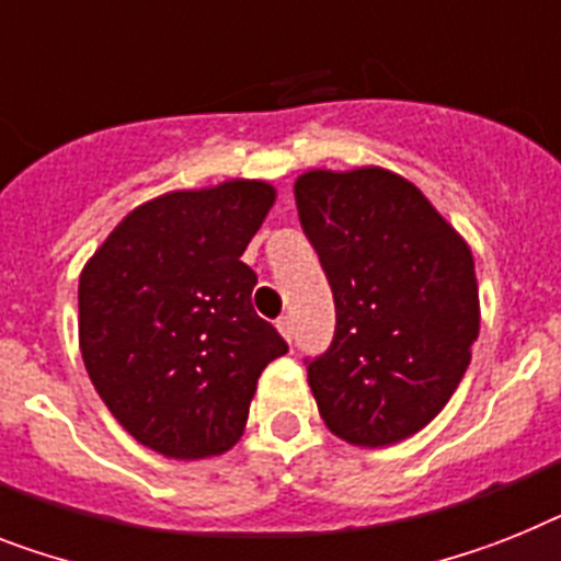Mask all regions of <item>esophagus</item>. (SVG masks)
<instances>
[{"label": "esophagus", "mask_w": 561, "mask_h": 561, "mask_svg": "<svg viewBox=\"0 0 561 561\" xmlns=\"http://www.w3.org/2000/svg\"><path fill=\"white\" fill-rule=\"evenodd\" d=\"M277 332L286 337V341H291V335H295V330H291V318L289 314H284V318H277Z\"/></svg>", "instance_id": "1"}]
</instances>
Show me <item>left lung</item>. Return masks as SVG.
<instances>
[{
  "label": "left lung",
  "instance_id": "1",
  "mask_svg": "<svg viewBox=\"0 0 561 561\" xmlns=\"http://www.w3.org/2000/svg\"><path fill=\"white\" fill-rule=\"evenodd\" d=\"M295 203L335 298L332 344L307 358L321 419L360 447L413 436L450 401L479 337L470 247L392 171H307Z\"/></svg>",
  "mask_w": 561,
  "mask_h": 561
}]
</instances>
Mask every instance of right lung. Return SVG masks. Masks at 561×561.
Masks as SVG:
<instances>
[{
	"instance_id": "1",
	"label": "right lung",
	"mask_w": 561,
	"mask_h": 561,
	"mask_svg": "<svg viewBox=\"0 0 561 561\" xmlns=\"http://www.w3.org/2000/svg\"><path fill=\"white\" fill-rule=\"evenodd\" d=\"M275 203L261 180L142 203L80 277V350L111 415L169 458L243 436L266 364L289 350L252 307L240 261Z\"/></svg>"
}]
</instances>
